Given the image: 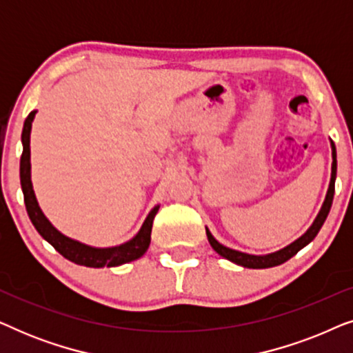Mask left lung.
I'll return each mask as SVG.
<instances>
[{
  "label": "left lung",
  "mask_w": 353,
  "mask_h": 353,
  "mask_svg": "<svg viewBox=\"0 0 353 353\" xmlns=\"http://www.w3.org/2000/svg\"><path fill=\"white\" fill-rule=\"evenodd\" d=\"M331 149H332V167H331V181H330V188H327L325 202H323L320 212H318L315 221H313L310 228H308L305 233H303L301 238L294 241L286 248L281 250H276L273 254H267V255H252V254H245V252H239V250L230 249L226 245L220 244L216 241L209 230L205 228L207 233V239L212 245V249L215 250L216 254L221 255V257L230 260L236 265H241L244 268H270V267H276V265H281L284 262H288L289 259L294 257L299 250L305 248L308 243H312L315 239V236L318 234V231L321 230L323 223H325L327 214H330L331 205H332V197H334V183H336V172H337V161H336V146L334 143L331 141Z\"/></svg>",
  "instance_id": "8db88e82"
}]
</instances>
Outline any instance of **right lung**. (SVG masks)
<instances>
[{
    "mask_svg": "<svg viewBox=\"0 0 353 353\" xmlns=\"http://www.w3.org/2000/svg\"><path fill=\"white\" fill-rule=\"evenodd\" d=\"M37 110H32L28 117L23 122L22 130V157H21V186L23 192V202H26L27 214L30 216L33 226H35L38 233L46 239L62 257H65L70 262L77 265H83V267L101 268V267H119V265L128 263L132 260H137L144 255L149 244H151V230L152 221L156 216L159 205L149 212V215L144 220L141 230L138 231L137 236L127 243L115 245V248H91L80 241L67 238L61 231H57L51 221L46 219L43 214L40 205H38L35 192H33L32 180H30V130L32 122L35 119Z\"/></svg>",
    "mask_w": 353,
    "mask_h": 353,
    "instance_id": "obj_1",
    "label": "right lung"
}]
</instances>
